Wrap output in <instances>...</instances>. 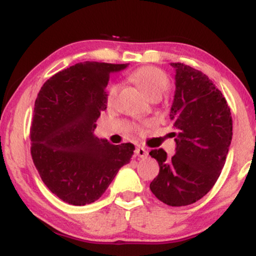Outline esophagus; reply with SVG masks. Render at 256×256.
<instances>
[{
    "label": "esophagus",
    "instance_id": "34e87169",
    "mask_svg": "<svg viewBox=\"0 0 256 256\" xmlns=\"http://www.w3.org/2000/svg\"><path fill=\"white\" fill-rule=\"evenodd\" d=\"M136 154H137V156H140V158H146L148 156V150H146L144 146H137Z\"/></svg>",
    "mask_w": 256,
    "mask_h": 256
}]
</instances>
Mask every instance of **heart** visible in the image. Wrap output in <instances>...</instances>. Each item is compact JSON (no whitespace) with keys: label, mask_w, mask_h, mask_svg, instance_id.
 Instances as JSON below:
<instances>
[{"label":"heart","mask_w":256,"mask_h":256,"mask_svg":"<svg viewBox=\"0 0 256 256\" xmlns=\"http://www.w3.org/2000/svg\"><path fill=\"white\" fill-rule=\"evenodd\" d=\"M128 79L152 101L160 100L170 88V78L166 72L154 66H144L134 70L130 73ZM118 94V84L112 83L108 85L104 92V101L108 107H113L116 104ZM134 130L138 131L140 128H136Z\"/></svg>","instance_id":"b5f03b06"}]
</instances>
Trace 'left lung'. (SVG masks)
<instances>
[{
    "label": "left lung",
    "mask_w": 256,
    "mask_h": 256,
    "mask_svg": "<svg viewBox=\"0 0 256 256\" xmlns=\"http://www.w3.org/2000/svg\"><path fill=\"white\" fill-rule=\"evenodd\" d=\"M176 68V94L171 118L176 154L162 148L149 152L160 171L150 190L172 207L192 204L210 192L225 165L232 138L230 107L222 91L204 72L188 64Z\"/></svg>",
    "instance_id": "left-lung-1"
}]
</instances>
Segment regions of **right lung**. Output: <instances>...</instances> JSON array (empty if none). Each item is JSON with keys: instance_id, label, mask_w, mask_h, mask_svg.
I'll return each instance as SVG.
<instances>
[{"instance_id": "1", "label": "right lung", "mask_w": 256, "mask_h": 256, "mask_svg": "<svg viewBox=\"0 0 256 256\" xmlns=\"http://www.w3.org/2000/svg\"><path fill=\"white\" fill-rule=\"evenodd\" d=\"M126 66L76 64L49 78L38 92L30 128L32 160L43 183L64 202H95L134 155L131 143L113 146L94 134L107 108L110 73Z\"/></svg>"}]
</instances>
